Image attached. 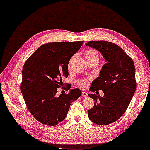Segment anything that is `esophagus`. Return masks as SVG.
Returning a JSON list of instances; mask_svg holds the SVG:
<instances>
[{
  "mask_svg": "<svg viewBox=\"0 0 150 150\" xmlns=\"http://www.w3.org/2000/svg\"><path fill=\"white\" fill-rule=\"evenodd\" d=\"M82 96L83 98H87L88 97V94L86 92H82Z\"/></svg>",
  "mask_w": 150,
  "mask_h": 150,
  "instance_id": "1",
  "label": "esophagus"
}]
</instances>
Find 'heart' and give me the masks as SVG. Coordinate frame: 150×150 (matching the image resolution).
<instances>
[{
  "label": "heart",
  "instance_id": "heart-1",
  "mask_svg": "<svg viewBox=\"0 0 150 150\" xmlns=\"http://www.w3.org/2000/svg\"><path fill=\"white\" fill-rule=\"evenodd\" d=\"M84 56L86 61L91 60L95 58L96 59L99 58V54H98V52L95 50V49H93V48H88L87 50H86L84 52ZM72 58H71L69 63H68V67H70V64L72 62ZM78 85L82 88L86 87L87 85V80L81 81V82L78 83Z\"/></svg>",
  "mask_w": 150,
  "mask_h": 150
}]
</instances>
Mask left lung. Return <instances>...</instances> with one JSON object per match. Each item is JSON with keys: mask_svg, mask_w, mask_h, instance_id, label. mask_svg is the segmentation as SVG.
<instances>
[{"mask_svg": "<svg viewBox=\"0 0 150 150\" xmlns=\"http://www.w3.org/2000/svg\"><path fill=\"white\" fill-rule=\"evenodd\" d=\"M86 45L100 52L106 62L90 88L92 92L102 90L104 95L88 94L95 101L94 107L88 111V117L98 125L112 124L124 114L136 92L134 64L123 49L114 43L89 41Z\"/></svg>", "mask_w": 150, "mask_h": 150, "instance_id": "obj_1", "label": "left lung"}]
</instances>
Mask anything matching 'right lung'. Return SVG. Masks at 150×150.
Instances as JSON below:
<instances>
[{"instance_id":"obj_1","label":"right lung","mask_w":150,"mask_h":150,"mask_svg":"<svg viewBox=\"0 0 150 150\" xmlns=\"http://www.w3.org/2000/svg\"><path fill=\"white\" fill-rule=\"evenodd\" d=\"M84 42H56L40 46L24 63L21 91L27 108L43 124L56 126L64 120L71 103L82 92L70 90L68 94L56 96L62 79L68 76L70 58Z\"/></svg>"}]
</instances>
